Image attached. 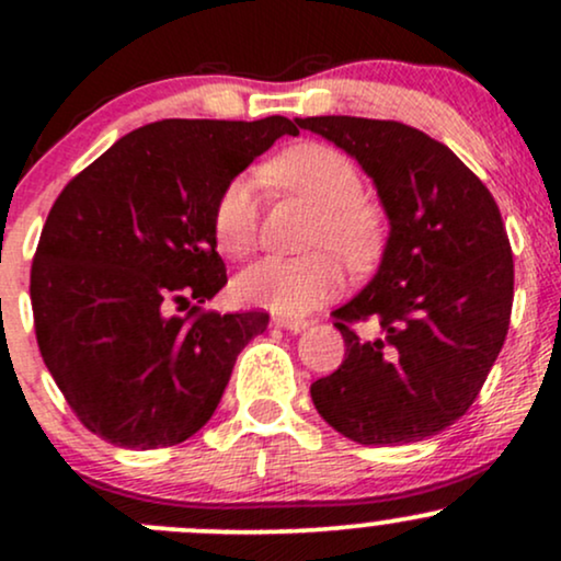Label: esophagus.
<instances>
[{"label":"esophagus","instance_id":"34e87169","mask_svg":"<svg viewBox=\"0 0 561 561\" xmlns=\"http://www.w3.org/2000/svg\"><path fill=\"white\" fill-rule=\"evenodd\" d=\"M272 324L282 327V330H289V332H300V330H306L308 321L300 317H282V313H276V317H272Z\"/></svg>","mask_w":561,"mask_h":561}]
</instances>
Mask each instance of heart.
Returning <instances> with one entry per match:
<instances>
[{
  "mask_svg": "<svg viewBox=\"0 0 561 561\" xmlns=\"http://www.w3.org/2000/svg\"><path fill=\"white\" fill-rule=\"evenodd\" d=\"M266 176L285 190L319 205L308 248L319 253L302 259L268 255L237 276V295L250 306L276 313H306L345 287L343 263L366 272L379 261L388 240V221L364 197V176L345 152L321 141H302L276 156ZM216 248L229 259H244L259 244V190L250 176L224 186L214 208ZM334 252L339 254L333 255Z\"/></svg>",
  "mask_w": 561,
  "mask_h": 561,
  "instance_id": "1",
  "label": "heart"
}]
</instances>
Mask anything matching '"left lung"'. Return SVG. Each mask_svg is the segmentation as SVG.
<instances>
[{
  "label": "left lung",
  "instance_id": "obj_1",
  "mask_svg": "<svg viewBox=\"0 0 561 561\" xmlns=\"http://www.w3.org/2000/svg\"><path fill=\"white\" fill-rule=\"evenodd\" d=\"M375 179L390 237L375 279L332 313L345 362L311 385L313 405L364 446L437 435L467 414L508 332L514 261L488 186L443 141L398 121L317 115ZM375 318L377 339L355 324Z\"/></svg>",
  "mask_w": 561,
  "mask_h": 561
}]
</instances>
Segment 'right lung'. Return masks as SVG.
Wrapping results in <instances>:
<instances>
[{
	"label": "right lung",
	"mask_w": 561,
	"mask_h": 561,
	"mask_svg": "<svg viewBox=\"0 0 561 561\" xmlns=\"http://www.w3.org/2000/svg\"><path fill=\"white\" fill-rule=\"evenodd\" d=\"M289 118L147 124L66 184L31 263L36 343L89 433L165 448L214 416L237 356L268 313L203 311L227 285L221 190Z\"/></svg>",
	"instance_id": "right-lung-1"
}]
</instances>
